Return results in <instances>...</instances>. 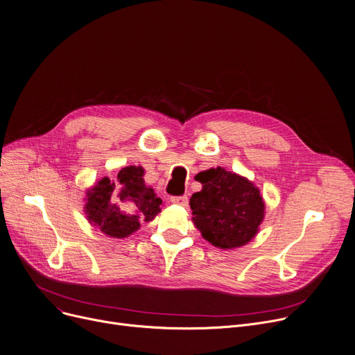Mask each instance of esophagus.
<instances>
[{
	"mask_svg": "<svg viewBox=\"0 0 355 355\" xmlns=\"http://www.w3.org/2000/svg\"><path fill=\"white\" fill-rule=\"evenodd\" d=\"M171 202L185 207L189 204V197L187 196H175V197H171Z\"/></svg>",
	"mask_w": 355,
	"mask_h": 355,
	"instance_id": "obj_1",
	"label": "esophagus"
}]
</instances>
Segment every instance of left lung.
Wrapping results in <instances>:
<instances>
[{
    "label": "left lung",
    "mask_w": 355,
    "mask_h": 355,
    "mask_svg": "<svg viewBox=\"0 0 355 355\" xmlns=\"http://www.w3.org/2000/svg\"><path fill=\"white\" fill-rule=\"evenodd\" d=\"M202 190L190 198L193 221L201 236L220 249L248 245L265 217V201L248 178L210 168L196 175Z\"/></svg>",
    "instance_id": "obj_1"
}]
</instances>
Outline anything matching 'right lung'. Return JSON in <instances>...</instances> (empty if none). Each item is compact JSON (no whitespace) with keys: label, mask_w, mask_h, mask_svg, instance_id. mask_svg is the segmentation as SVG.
<instances>
[{"label":"right lung","mask_w":355,"mask_h":355,"mask_svg":"<svg viewBox=\"0 0 355 355\" xmlns=\"http://www.w3.org/2000/svg\"><path fill=\"white\" fill-rule=\"evenodd\" d=\"M144 168L129 165L110 181L101 178L86 191L85 213L92 226L103 234L123 239L137 232L142 223L155 218L162 200L144 181Z\"/></svg>","instance_id":"1"}]
</instances>
